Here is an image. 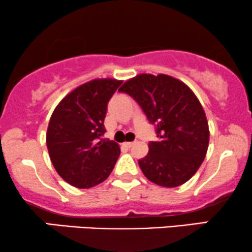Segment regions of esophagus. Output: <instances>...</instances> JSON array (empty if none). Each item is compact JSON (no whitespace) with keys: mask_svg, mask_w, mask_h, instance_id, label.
Returning a JSON list of instances; mask_svg holds the SVG:
<instances>
[{"mask_svg":"<svg viewBox=\"0 0 252 252\" xmlns=\"http://www.w3.org/2000/svg\"><path fill=\"white\" fill-rule=\"evenodd\" d=\"M133 145H134V142H125V144H124V146H126L127 148H131Z\"/></svg>","mask_w":252,"mask_h":252,"instance_id":"34e87169","label":"esophagus"}]
</instances>
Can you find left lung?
<instances>
[{
    "mask_svg": "<svg viewBox=\"0 0 252 252\" xmlns=\"http://www.w3.org/2000/svg\"><path fill=\"white\" fill-rule=\"evenodd\" d=\"M140 105L157 128V141L139 166L150 181L161 187H179L197 172L209 145L206 113L194 92L167 74L142 73L119 89Z\"/></svg>",
    "mask_w": 252,
    "mask_h": 252,
    "instance_id": "1",
    "label": "left lung"
}]
</instances>
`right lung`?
I'll list each match as a JSON object with an SVG mask.
<instances>
[{"label": "right lung", "instance_id": "obj_1", "mask_svg": "<svg viewBox=\"0 0 252 252\" xmlns=\"http://www.w3.org/2000/svg\"><path fill=\"white\" fill-rule=\"evenodd\" d=\"M121 83L111 78L90 80L62 99L52 113L46 146L55 169L71 186L94 187L114 168L119 145L102 135L107 104Z\"/></svg>", "mask_w": 252, "mask_h": 252}]
</instances>
